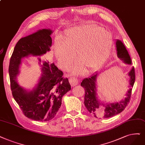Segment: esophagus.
<instances>
[{
	"label": "esophagus",
	"mask_w": 145,
	"mask_h": 145,
	"mask_svg": "<svg viewBox=\"0 0 145 145\" xmlns=\"http://www.w3.org/2000/svg\"><path fill=\"white\" fill-rule=\"evenodd\" d=\"M69 82H70V83H71V84L72 87H74L75 85H78V84L79 82V81H78V79H76L75 78L71 77V78H69Z\"/></svg>",
	"instance_id": "1"
}]
</instances>
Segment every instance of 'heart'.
<instances>
[{"label": "heart", "mask_w": 145, "mask_h": 145, "mask_svg": "<svg viewBox=\"0 0 145 145\" xmlns=\"http://www.w3.org/2000/svg\"><path fill=\"white\" fill-rule=\"evenodd\" d=\"M113 38L103 28L88 24L69 30L63 44L56 42L54 50L59 61L64 69H69L75 60L76 52L80 63L74 67L73 73L81 74L85 66L94 69L103 64L113 46Z\"/></svg>", "instance_id": "b5f03b06"}]
</instances>
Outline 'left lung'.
Returning a JSON list of instances; mask_svg holds the SVG:
<instances>
[{
    "label": "left lung",
    "instance_id": "8db88e82",
    "mask_svg": "<svg viewBox=\"0 0 145 145\" xmlns=\"http://www.w3.org/2000/svg\"><path fill=\"white\" fill-rule=\"evenodd\" d=\"M117 56L125 64H131L130 56L122 42L117 39L116 42ZM99 72L92 74L89 78H85L82 81L81 85L85 89V94L84 97V104L90 114L94 115L96 118H108L119 114L124 110L129 103L131 97L132 87L135 82V71L134 67L128 73V87L129 89L126 93V97L118 102L106 103L102 102L99 99L97 93V79Z\"/></svg>",
    "mask_w": 145,
    "mask_h": 145
}]
</instances>
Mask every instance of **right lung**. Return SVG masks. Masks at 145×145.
Listing matches in <instances>:
<instances>
[{
	"label": "right lung",
	"mask_w": 145,
	"mask_h": 145,
	"mask_svg": "<svg viewBox=\"0 0 145 145\" xmlns=\"http://www.w3.org/2000/svg\"><path fill=\"white\" fill-rule=\"evenodd\" d=\"M52 31L43 29L20 39L10 58L9 74L13 97L25 116L38 121H48L55 117L60 108L63 95L71 89L67 78L55 64L42 60L40 57L50 51ZM37 56L41 67L39 82L32 90L20 86L17 81L21 60Z\"/></svg>",
	"instance_id": "obj_1"
}]
</instances>
